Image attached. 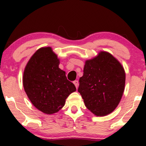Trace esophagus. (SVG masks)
Masks as SVG:
<instances>
[{"label": "esophagus", "instance_id": "34e87169", "mask_svg": "<svg viewBox=\"0 0 146 146\" xmlns=\"http://www.w3.org/2000/svg\"><path fill=\"white\" fill-rule=\"evenodd\" d=\"M73 83L74 84L76 88H78V80H74V81L73 82Z\"/></svg>", "mask_w": 146, "mask_h": 146}]
</instances>
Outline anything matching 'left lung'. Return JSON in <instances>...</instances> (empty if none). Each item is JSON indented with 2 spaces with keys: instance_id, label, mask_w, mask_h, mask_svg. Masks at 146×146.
<instances>
[{
  "instance_id": "8db88e82",
  "label": "left lung",
  "mask_w": 146,
  "mask_h": 146,
  "mask_svg": "<svg viewBox=\"0 0 146 146\" xmlns=\"http://www.w3.org/2000/svg\"><path fill=\"white\" fill-rule=\"evenodd\" d=\"M125 74L120 63L111 54L102 51L86 60L78 89L86 107L97 116L114 110L124 91Z\"/></svg>"
}]
</instances>
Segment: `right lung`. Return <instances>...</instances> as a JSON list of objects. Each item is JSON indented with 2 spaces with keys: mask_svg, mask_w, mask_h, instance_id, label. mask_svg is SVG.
<instances>
[{
  "mask_svg": "<svg viewBox=\"0 0 146 146\" xmlns=\"http://www.w3.org/2000/svg\"><path fill=\"white\" fill-rule=\"evenodd\" d=\"M59 59L50 47L38 50L29 60L23 74V86L32 104L47 114L57 112L66 99L76 90L59 68Z\"/></svg>",
  "mask_w": 146,
  "mask_h": 146,
  "instance_id": "obj_1",
  "label": "right lung"
}]
</instances>
